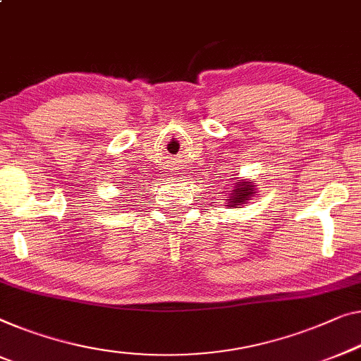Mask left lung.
<instances>
[{
	"instance_id": "obj_1",
	"label": "left lung",
	"mask_w": 361,
	"mask_h": 361,
	"mask_svg": "<svg viewBox=\"0 0 361 361\" xmlns=\"http://www.w3.org/2000/svg\"><path fill=\"white\" fill-rule=\"evenodd\" d=\"M252 187L254 185H250V182H244V184H238V187L236 189L233 190V193H231V197H229V203H231V205L234 207V205H241V203H244L245 200H247V197L250 195V193H252Z\"/></svg>"
}]
</instances>
